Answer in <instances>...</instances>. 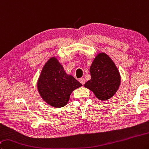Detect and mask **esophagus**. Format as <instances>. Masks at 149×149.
<instances>
[{"label":"esophagus","mask_w":149,"mask_h":149,"mask_svg":"<svg viewBox=\"0 0 149 149\" xmlns=\"http://www.w3.org/2000/svg\"><path fill=\"white\" fill-rule=\"evenodd\" d=\"M79 82L82 84V85H83L84 84H85V79H84V78H80L79 79Z\"/></svg>","instance_id":"1"}]
</instances>
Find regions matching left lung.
Returning <instances> with one entry per match:
<instances>
[{"label": "left lung", "instance_id": "obj_1", "mask_svg": "<svg viewBox=\"0 0 149 149\" xmlns=\"http://www.w3.org/2000/svg\"><path fill=\"white\" fill-rule=\"evenodd\" d=\"M91 78L84 86L93 92L101 101H105L115 95L119 88L121 77L115 64L109 55L99 53L90 67Z\"/></svg>", "mask_w": 149, "mask_h": 149}]
</instances>
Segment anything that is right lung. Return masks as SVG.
Returning <instances> with one entry per match:
<instances>
[{
	"label": "right lung",
	"mask_w": 149,
	"mask_h": 149,
	"mask_svg": "<svg viewBox=\"0 0 149 149\" xmlns=\"http://www.w3.org/2000/svg\"><path fill=\"white\" fill-rule=\"evenodd\" d=\"M82 86L77 80L64 71L55 56L45 63L38 79V91L46 104L59 108L65 106L73 91Z\"/></svg>",
	"instance_id": "obj_1"
}]
</instances>
